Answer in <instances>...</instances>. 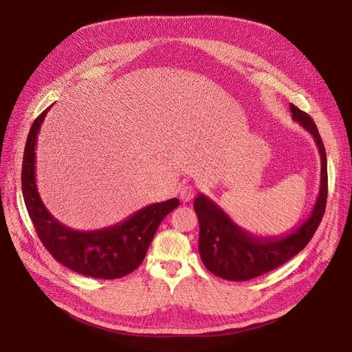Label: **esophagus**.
I'll use <instances>...</instances> for the list:
<instances>
[{
  "mask_svg": "<svg viewBox=\"0 0 352 352\" xmlns=\"http://www.w3.org/2000/svg\"><path fill=\"white\" fill-rule=\"evenodd\" d=\"M195 196V188L192 185H184L179 190V197L182 202H189V200Z\"/></svg>",
  "mask_w": 352,
  "mask_h": 352,
  "instance_id": "1",
  "label": "esophagus"
}]
</instances>
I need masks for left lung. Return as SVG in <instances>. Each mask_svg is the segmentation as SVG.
Masks as SVG:
<instances>
[{
	"label": "left lung",
	"instance_id": "obj_1",
	"mask_svg": "<svg viewBox=\"0 0 352 352\" xmlns=\"http://www.w3.org/2000/svg\"><path fill=\"white\" fill-rule=\"evenodd\" d=\"M292 120L312 135L320 155V188L307 220L281 235H254L238 224L205 193L193 202L199 220V254L206 269L230 281H246L269 273L302 250L312 239L326 210L327 159L314 120L289 104Z\"/></svg>",
	"mask_w": 352,
	"mask_h": 352
}]
</instances>
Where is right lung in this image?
I'll return each instance as SVG.
<instances>
[{
    "label": "right lung",
    "mask_w": 352,
    "mask_h": 352,
    "mask_svg": "<svg viewBox=\"0 0 352 352\" xmlns=\"http://www.w3.org/2000/svg\"><path fill=\"white\" fill-rule=\"evenodd\" d=\"M52 107L34 120L25 146L22 193L30 220L45 249L69 270L103 280L124 277L143 262L160 223L179 206V200L152 204L124 221L93 231H78L60 223L41 202L36 185L37 135Z\"/></svg>",
    "instance_id": "right-lung-1"
}]
</instances>
